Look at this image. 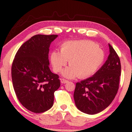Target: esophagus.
Listing matches in <instances>:
<instances>
[{
    "label": "esophagus",
    "mask_w": 132,
    "mask_h": 132,
    "mask_svg": "<svg viewBox=\"0 0 132 132\" xmlns=\"http://www.w3.org/2000/svg\"><path fill=\"white\" fill-rule=\"evenodd\" d=\"M61 82L62 83V84H67V83L68 82V80H65V79H61Z\"/></svg>",
    "instance_id": "34e87169"
}]
</instances>
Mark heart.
Here are the masks:
<instances>
[{
  "label": "heart",
  "instance_id": "b5f03b06",
  "mask_svg": "<svg viewBox=\"0 0 132 132\" xmlns=\"http://www.w3.org/2000/svg\"><path fill=\"white\" fill-rule=\"evenodd\" d=\"M104 53L95 43L87 40L66 41L61 45L60 52H52L50 61L53 71H61L67 64L70 67L62 72L68 79L78 76L84 79L90 76L104 62Z\"/></svg>",
  "mask_w": 132,
  "mask_h": 132
}]
</instances>
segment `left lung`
Returning <instances> with one entry per match:
<instances>
[{"label":"left lung","instance_id":"8db88e82","mask_svg":"<svg viewBox=\"0 0 132 132\" xmlns=\"http://www.w3.org/2000/svg\"><path fill=\"white\" fill-rule=\"evenodd\" d=\"M110 53L103 66L89 78L76 83L74 99L77 109L89 115L98 113L110 105L119 88L121 63L109 44Z\"/></svg>","mask_w":132,"mask_h":132}]
</instances>
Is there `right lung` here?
Segmentation results:
<instances>
[{
  "instance_id": "obj_1",
  "label": "right lung",
  "mask_w": 132,
  "mask_h": 132,
  "mask_svg": "<svg viewBox=\"0 0 132 132\" xmlns=\"http://www.w3.org/2000/svg\"><path fill=\"white\" fill-rule=\"evenodd\" d=\"M57 35H36L21 45L11 68L13 87L19 102L34 113L50 109L54 93L61 85L59 76L49 68L50 45Z\"/></svg>"
}]
</instances>
